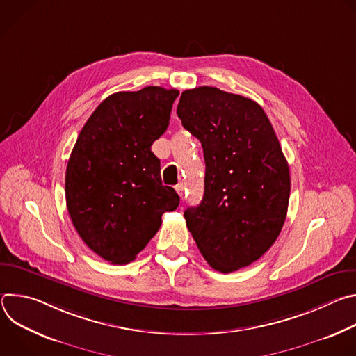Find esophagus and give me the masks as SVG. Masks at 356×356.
Wrapping results in <instances>:
<instances>
[{
    "mask_svg": "<svg viewBox=\"0 0 356 356\" xmlns=\"http://www.w3.org/2000/svg\"><path fill=\"white\" fill-rule=\"evenodd\" d=\"M176 191H177V194L183 198V197H184V184H183V183L177 184V186H176Z\"/></svg>",
    "mask_w": 356,
    "mask_h": 356,
    "instance_id": "34e87169",
    "label": "esophagus"
}]
</instances>
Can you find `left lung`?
<instances>
[{
  "label": "left lung",
  "instance_id": "8db88e82",
  "mask_svg": "<svg viewBox=\"0 0 356 356\" xmlns=\"http://www.w3.org/2000/svg\"><path fill=\"white\" fill-rule=\"evenodd\" d=\"M177 115L202 146L204 195L184 211L201 255L222 273L258 261L286 220L290 172L273 127L255 101L217 87L181 92Z\"/></svg>",
  "mask_w": 356,
  "mask_h": 356
}]
</instances>
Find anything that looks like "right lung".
Returning <instances> with one entry per match:
<instances>
[{
  "label": "right lung",
  "instance_id": "1",
  "mask_svg": "<svg viewBox=\"0 0 356 356\" xmlns=\"http://www.w3.org/2000/svg\"><path fill=\"white\" fill-rule=\"evenodd\" d=\"M176 88L149 86L107 97L84 124L66 169V204L84 243L124 265L155 236L180 197L163 186L150 150L169 127Z\"/></svg>",
  "mask_w": 356,
  "mask_h": 356
}]
</instances>
